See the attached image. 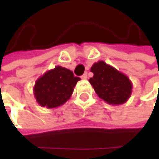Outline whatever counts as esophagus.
I'll use <instances>...</instances> for the list:
<instances>
[{
    "mask_svg": "<svg viewBox=\"0 0 159 159\" xmlns=\"http://www.w3.org/2000/svg\"><path fill=\"white\" fill-rule=\"evenodd\" d=\"M81 79H82V80H87V79H88V73H87V72L84 73L82 76H81Z\"/></svg>",
    "mask_w": 159,
    "mask_h": 159,
    "instance_id": "34e87169",
    "label": "esophagus"
}]
</instances>
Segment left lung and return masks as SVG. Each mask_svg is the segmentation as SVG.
<instances>
[{"instance_id":"left-lung-1","label":"left lung","mask_w":159,"mask_h":159,"mask_svg":"<svg viewBox=\"0 0 159 159\" xmlns=\"http://www.w3.org/2000/svg\"><path fill=\"white\" fill-rule=\"evenodd\" d=\"M90 70L94 76L89 82L96 95L109 104H123L131 96L133 84L129 78L103 61L92 65Z\"/></svg>"}]
</instances>
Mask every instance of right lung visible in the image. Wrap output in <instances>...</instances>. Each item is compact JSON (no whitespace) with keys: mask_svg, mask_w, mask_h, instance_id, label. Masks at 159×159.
<instances>
[{"mask_svg":"<svg viewBox=\"0 0 159 159\" xmlns=\"http://www.w3.org/2000/svg\"><path fill=\"white\" fill-rule=\"evenodd\" d=\"M79 80L80 79L74 77L71 70L58 65L36 80L34 87L36 102L47 109L61 106L70 99Z\"/></svg>","mask_w":159,"mask_h":159,"instance_id":"1","label":"right lung"}]
</instances>
